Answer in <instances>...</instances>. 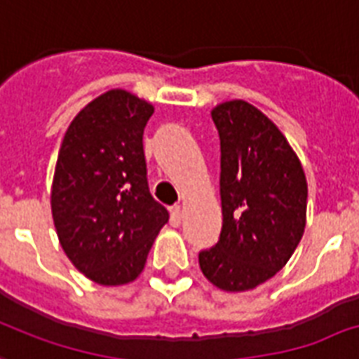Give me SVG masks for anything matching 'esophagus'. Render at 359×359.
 I'll list each match as a JSON object with an SVG mask.
<instances>
[{
    "mask_svg": "<svg viewBox=\"0 0 359 359\" xmlns=\"http://www.w3.org/2000/svg\"><path fill=\"white\" fill-rule=\"evenodd\" d=\"M180 220H182V209H180V205H175V207H171V224L179 226Z\"/></svg>",
    "mask_w": 359,
    "mask_h": 359,
    "instance_id": "obj_1",
    "label": "esophagus"
}]
</instances>
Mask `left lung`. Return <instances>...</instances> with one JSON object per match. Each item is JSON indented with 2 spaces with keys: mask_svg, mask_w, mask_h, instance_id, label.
Returning a JSON list of instances; mask_svg holds the SVG:
<instances>
[{
  "mask_svg": "<svg viewBox=\"0 0 359 359\" xmlns=\"http://www.w3.org/2000/svg\"><path fill=\"white\" fill-rule=\"evenodd\" d=\"M210 116L220 135L224 220L199 267L216 288L248 292L275 277L299 245L307 179L283 131L248 101H224Z\"/></svg>",
  "mask_w": 359,
  "mask_h": 359,
  "instance_id": "1",
  "label": "left lung"
}]
</instances>
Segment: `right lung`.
Masks as SVG:
<instances>
[{
  "label": "right lung",
  "instance_id": "obj_1",
  "mask_svg": "<svg viewBox=\"0 0 359 359\" xmlns=\"http://www.w3.org/2000/svg\"><path fill=\"white\" fill-rule=\"evenodd\" d=\"M152 113L128 90H109L76 114L60 147L54 228L71 264L101 286L133 283L169 220L147 182L143 131Z\"/></svg>",
  "mask_w": 359,
  "mask_h": 359
}]
</instances>
